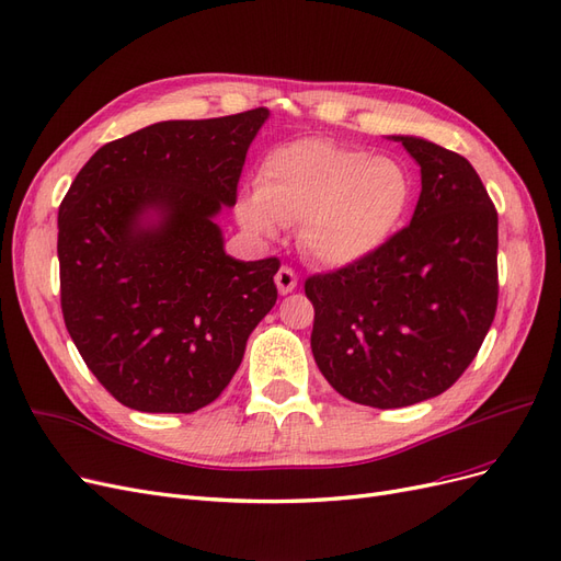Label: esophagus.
Instances as JSON below:
<instances>
[{
    "instance_id": "1",
    "label": "esophagus",
    "mask_w": 561,
    "mask_h": 561,
    "mask_svg": "<svg viewBox=\"0 0 561 561\" xmlns=\"http://www.w3.org/2000/svg\"><path fill=\"white\" fill-rule=\"evenodd\" d=\"M297 274H295V268H290V266H280L278 268V274H276V285H278V293L280 295H287V293H293L295 287H297Z\"/></svg>"
}]
</instances>
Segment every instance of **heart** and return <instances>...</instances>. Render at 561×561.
Masks as SVG:
<instances>
[{
  "label": "heart",
  "mask_w": 561,
  "mask_h": 561,
  "mask_svg": "<svg viewBox=\"0 0 561 561\" xmlns=\"http://www.w3.org/2000/svg\"><path fill=\"white\" fill-rule=\"evenodd\" d=\"M412 201L414 178L400 159L304 138L268 151L239 217L260 236L299 225V241L313 260L342 266L377 252Z\"/></svg>",
  "instance_id": "heart-1"
}]
</instances>
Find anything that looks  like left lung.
Instances as JSON below:
<instances>
[{"label":"left lung","instance_id":"left-lung-1","mask_svg":"<svg viewBox=\"0 0 561 561\" xmlns=\"http://www.w3.org/2000/svg\"><path fill=\"white\" fill-rule=\"evenodd\" d=\"M421 165L412 222L367 257L309 276L313 358L336 393L396 410L445 393L499 304V215L456 151L400 135Z\"/></svg>","mask_w":561,"mask_h":561}]
</instances>
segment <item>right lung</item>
<instances>
[{"label":"right lung","mask_w":561,"mask_h":561,"mask_svg":"<svg viewBox=\"0 0 561 561\" xmlns=\"http://www.w3.org/2000/svg\"><path fill=\"white\" fill-rule=\"evenodd\" d=\"M268 110L161 122L100 147L58 210L60 307L83 363L130 410L192 414L274 309L278 257L239 262L213 222ZM162 219L142 228L141 215Z\"/></svg>","instance_id":"1"}]
</instances>
